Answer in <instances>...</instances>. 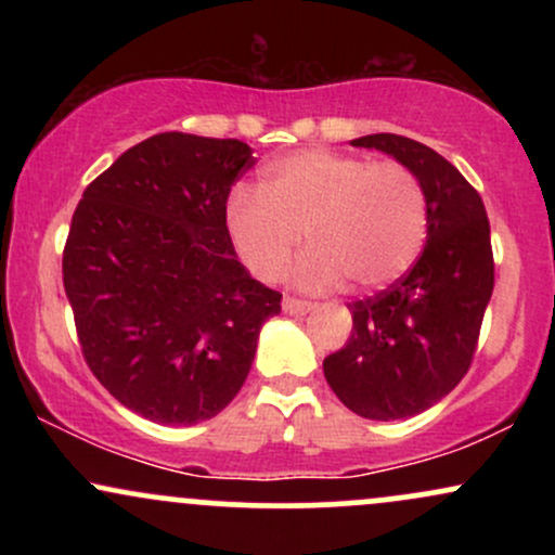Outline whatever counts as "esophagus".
I'll use <instances>...</instances> for the list:
<instances>
[{
	"label": "esophagus",
	"mask_w": 555,
	"mask_h": 555,
	"mask_svg": "<svg viewBox=\"0 0 555 555\" xmlns=\"http://www.w3.org/2000/svg\"><path fill=\"white\" fill-rule=\"evenodd\" d=\"M282 308H284V313L299 315V313H308V310H313V302H308V299H299V297L286 295L284 302H282Z\"/></svg>",
	"instance_id": "esophagus-1"
}]
</instances>
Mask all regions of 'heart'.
<instances>
[{"label": "heart", "mask_w": 555, "mask_h": 555, "mask_svg": "<svg viewBox=\"0 0 555 555\" xmlns=\"http://www.w3.org/2000/svg\"><path fill=\"white\" fill-rule=\"evenodd\" d=\"M428 219V193L406 164L328 149L279 158L263 193L237 188L227 203L229 237L263 282L282 276L305 232L313 247L297 269L305 289L391 284L423 250Z\"/></svg>", "instance_id": "1"}]
</instances>
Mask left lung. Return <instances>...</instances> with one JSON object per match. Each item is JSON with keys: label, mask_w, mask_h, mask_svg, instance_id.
<instances>
[{"label": "left lung", "mask_w": 555, "mask_h": 555, "mask_svg": "<svg viewBox=\"0 0 555 555\" xmlns=\"http://www.w3.org/2000/svg\"><path fill=\"white\" fill-rule=\"evenodd\" d=\"M406 164L428 193V242L378 295L349 302L352 336L323 360L328 386L354 415L406 420L467 375L493 295V247L482 197L454 164L412 138L352 140Z\"/></svg>", "instance_id": "left-lung-1"}]
</instances>
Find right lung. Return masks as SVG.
Instances as JSON below:
<instances>
[{"instance_id": "add662e5", "label": "right lung", "mask_w": 555, "mask_h": 555, "mask_svg": "<svg viewBox=\"0 0 555 555\" xmlns=\"http://www.w3.org/2000/svg\"><path fill=\"white\" fill-rule=\"evenodd\" d=\"M250 154L234 138L158 132L101 171L73 214L62 282L82 358L119 404L158 425L219 415L282 310L227 229Z\"/></svg>"}]
</instances>
